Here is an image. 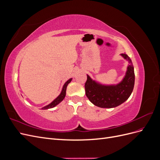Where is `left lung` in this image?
<instances>
[{"label":"left lung","instance_id":"obj_1","mask_svg":"<svg viewBox=\"0 0 160 160\" xmlns=\"http://www.w3.org/2000/svg\"><path fill=\"white\" fill-rule=\"evenodd\" d=\"M129 65L123 80L117 85H105L92 79L88 75L85 89L86 96L91 102L101 108H113L124 103L132 94L135 73L132 60L125 53L121 54Z\"/></svg>","mask_w":160,"mask_h":160}]
</instances>
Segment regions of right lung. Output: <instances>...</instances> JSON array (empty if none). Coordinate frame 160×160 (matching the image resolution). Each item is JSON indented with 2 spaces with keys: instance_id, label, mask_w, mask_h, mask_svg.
<instances>
[{
  "instance_id": "1",
  "label": "right lung",
  "mask_w": 160,
  "mask_h": 160,
  "mask_svg": "<svg viewBox=\"0 0 160 160\" xmlns=\"http://www.w3.org/2000/svg\"><path fill=\"white\" fill-rule=\"evenodd\" d=\"M71 80H72V78L69 79L68 81H67L65 82V83L64 84L63 87H62V91H61V92L60 95H59V96H58L55 99L53 100L50 104L47 105L45 106V107L42 108L41 109H48L52 108L55 107V106L57 105L59 103H61V101H62V100H63L64 98H65V95H66L67 87V85H68V84L70 83V82L71 81Z\"/></svg>"
}]
</instances>
